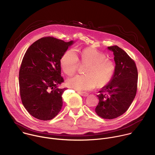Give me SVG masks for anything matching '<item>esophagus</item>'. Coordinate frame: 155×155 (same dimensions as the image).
Masks as SVG:
<instances>
[{
    "mask_svg": "<svg viewBox=\"0 0 155 155\" xmlns=\"http://www.w3.org/2000/svg\"><path fill=\"white\" fill-rule=\"evenodd\" d=\"M78 93L81 95V96L83 97H86L88 96V93H84V92H78Z\"/></svg>",
    "mask_w": 155,
    "mask_h": 155,
    "instance_id": "34e87169",
    "label": "esophagus"
}]
</instances>
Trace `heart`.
Listing matches in <instances>:
<instances>
[{"instance_id":"heart-1","label":"heart","mask_w":155,"mask_h":155,"mask_svg":"<svg viewBox=\"0 0 155 155\" xmlns=\"http://www.w3.org/2000/svg\"><path fill=\"white\" fill-rule=\"evenodd\" d=\"M87 63L84 75H77L69 78L67 85L79 91L91 90L97 84L102 87L110 82L115 72L114 62L101 51L93 48H85L81 52L80 58L74 49L66 51L62 56L60 64L62 71L68 75H74L77 71L78 60Z\"/></svg>"}]
</instances>
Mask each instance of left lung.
<instances>
[{"label":"left lung","instance_id":"1","mask_svg":"<svg viewBox=\"0 0 155 155\" xmlns=\"http://www.w3.org/2000/svg\"><path fill=\"white\" fill-rule=\"evenodd\" d=\"M108 49L115 56V73L110 83L99 91L95 112L102 118L114 119L125 113L135 98L138 72L134 61L123 49L117 45Z\"/></svg>","mask_w":155,"mask_h":155}]
</instances>
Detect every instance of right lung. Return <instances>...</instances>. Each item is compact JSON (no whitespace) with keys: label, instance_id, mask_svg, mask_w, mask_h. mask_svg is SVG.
Wrapping results in <instances>:
<instances>
[{"label":"right lung","instance_id":"obj_1","mask_svg":"<svg viewBox=\"0 0 155 155\" xmlns=\"http://www.w3.org/2000/svg\"><path fill=\"white\" fill-rule=\"evenodd\" d=\"M72 43L42 37L29 47L22 60L19 72L21 99L37 119L50 120L61 111L62 95L67 88L58 87L64 82L60 60Z\"/></svg>","mask_w":155,"mask_h":155}]
</instances>
